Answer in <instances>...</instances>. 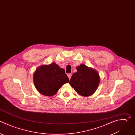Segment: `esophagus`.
<instances>
[{"instance_id": "esophagus-1", "label": "esophagus", "mask_w": 135, "mask_h": 135, "mask_svg": "<svg viewBox=\"0 0 135 135\" xmlns=\"http://www.w3.org/2000/svg\"><path fill=\"white\" fill-rule=\"evenodd\" d=\"M71 76H72V74H71V73H70V74H68V78H69V80H70V79H71Z\"/></svg>"}]
</instances>
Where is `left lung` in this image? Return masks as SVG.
Segmentation results:
<instances>
[{
  "label": "left lung",
  "mask_w": 135,
  "mask_h": 135,
  "mask_svg": "<svg viewBox=\"0 0 135 135\" xmlns=\"http://www.w3.org/2000/svg\"><path fill=\"white\" fill-rule=\"evenodd\" d=\"M76 70L70 80V84L80 95H91L96 91L100 82L98 72L84 64L78 66Z\"/></svg>",
  "instance_id": "1"
}]
</instances>
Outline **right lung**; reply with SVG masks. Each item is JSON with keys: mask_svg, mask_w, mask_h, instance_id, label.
I'll return each instance as SVG.
<instances>
[{"mask_svg": "<svg viewBox=\"0 0 135 135\" xmlns=\"http://www.w3.org/2000/svg\"><path fill=\"white\" fill-rule=\"evenodd\" d=\"M33 76L36 89L46 96L53 95L64 84L69 82L65 70L55 63L39 67Z\"/></svg>", "mask_w": 135, "mask_h": 135, "instance_id": "obj_1", "label": "right lung"}]
</instances>
